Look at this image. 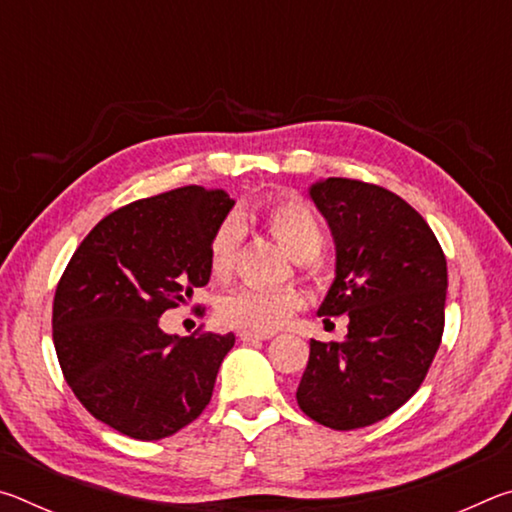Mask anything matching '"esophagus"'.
<instances>
[{"label":"esophagus","mask_w":512,"mask_h":512,"mask_svg":"<svg viewBox=\"0 0 512 512\" xmlns=\"http://www.w3.org/2000/svg\"><path fill=\"white\" fill-rule=\"evenodd\" d=\"M273 334H268V332H239V339L244 341V343H257V341H268L271 339Z\"/></svg>","instance_id":"esophagus-1"}]
</instances>
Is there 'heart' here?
<instances>
[{
	"label": "heart",
	"mask_w": 512,
	"mask_h": 512,
	"mask_svg": "<svg viewBox=\"0 0 512 512\" xmlns=\"http://www.w3.org/2000/svg\"><path fill=\"white\" fill-rule=\"evenodd\" d=\"M255 216L277 244L298 262L311 264L323 248V225L316 212L298 196L268 198L257 207ZM241 237L244 225L237 216H228L214 230L207 250V264L214 280L225 282L235 271ZM300 305V293L291 289H239L221 300L219 318L221 323L246 332H273L287 323Z\"/></svg>",
	"instance_id": "1"
}]
</instances>
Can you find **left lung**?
I'll return each instance as SVG.
<instances>
[{"label": "left lung", "mask_w": 512, "mask_h": 512, "mask_svg": "<svg viewBox=\"0 0 512 512\" xmlns=\"http://www.w3.org/2000/svg\"><path fill=\"white\" fill-rule=\"evenodd\" d=\"M336 246L318 316L348 314V336L309 343L296 400L336 431L384 420L418 391L445 327L447 259L427 221L379 185L327 178L309 187Z\"/></svg>", "instance_id": "obj_1"}]
</instances>
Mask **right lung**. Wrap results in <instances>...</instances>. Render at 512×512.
I'll return each instance as SVG.
<instances>
[{
  "label": "right lung",
  "instance_id": "obj_1",
  "mask_svg": "<svg viewBox=\"0 0 512 512\" xmlns=\"http://www.w3.org/2000/svg\"><path fill=\"white\" fill-rule=\"evenodd\" d=\"M235 201L180 187L101 219L81 241L54 298L65 381L94 418L135 440L187 427L212 400L235 334H164L160 316L210 282L207 250Z\"/></svg>",
  "mask_w": 512,
  "mask_h": 512
}]
</instances>
